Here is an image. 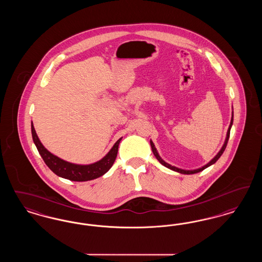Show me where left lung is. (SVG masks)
Here are the masks:
<instances>
[{"label":"left lung","mask_w":262,"mask_h":262,"mask_svg":"<svg viewBox=\"0 0 262 262\" xmlns=\"http://www.w3.org/2000/svg\"><path fill=\"white\" fill-rule=\"evenodd\" d=\"M233 121H234V113L232 114V119H231V123H230V125H229V128H228V132H227V137H226V139H225L224 144H223V146H222V148L221 150L217 153V155L212 159L211 161L209 163H207L206 165H204L203 167H201L200 169H195V170H183V169H180V168H177V167H174V166H172V165H170V164H168V163L165 162L164 160H163L162 158L159 156V154H158V152H157V150H156V147H155V145H154V143L152 142V140H150V145H151V148H152V152H153V154H154V156L156 157V159L159 161V162L162 164L163 166H165V167H167V168H169V169H171V170H173L174 172H178V173H181V174H195V173H200L201 171H203L204 169H206L207 167H209V166H211L213 165L214 163L216 162L219 158H220V156L223 154V152H224V150L226 149V146H227V143H228V140H229V137H230V130H231V127H232V125H233Z\"/></svg>","instance_id":"obj_1"}]
</instances>
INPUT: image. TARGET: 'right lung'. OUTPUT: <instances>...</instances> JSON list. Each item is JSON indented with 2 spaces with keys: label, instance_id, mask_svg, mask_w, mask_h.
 <instances>
[{
  "label": "right lung",
  "instance_id": "add662e5",
  "mask_svg": "<svg viewBox=\"0 0 262 262\" xmlns=\"http://www.w3.org/2000/svg\"><path fill=\"white\" fill-rule=\"evenodd\" d=\"M31 133H32L33 142L37 147L39 154L41 155L45 164L50 168L51 171H53L55 174L61 178L68 179L70 181H75V182L91 181L106 174L110 170V168L112 167L113 164L116 160L118 149H119V144L122 140V137L119 140H117V142L114 144L111 150L99 161L93 164H89V165H77L74 163L67 162L46 149L41 143V141L39 140L32 123H31Z\"/></svg>",
  "mask_w": 262,
  "mask_h": 262
}]
</instances>
